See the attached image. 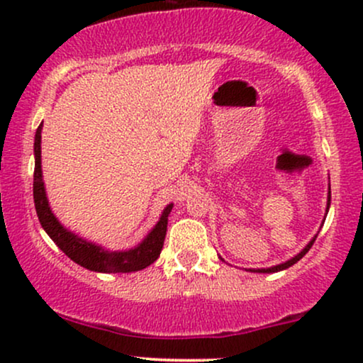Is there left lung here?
Segmentation results:
<instances>
[{
  "label": "left lung",
  "instance_id": "left-lung-1",
  "mask_svg": "<svg viewBox=\"0 0 363 363\" xmlns=\"http://www.w3.org/2000/svg\"><path fill=\"white\" fill-rule=\"evenodd\" d=\"M329 205H331V186H329V189H328V208H326V211L329 210ZM326 220V218H324ZM318 239V235H314V239L311 240L309 244L306 245V247L302 249L301 252L297 254V256H294L291 257V259H289V261H285V262H281V264H277V266H272V268H261V269H251V272H254V273H277V272H281V269H286V268H290L291 264H295V262L297 261H301L303 256H306L307 252H309V249L312 247V244H314V240Z\"/></svg>",
  "mask_w": 363,
  "mask_h": 363
}]
</instances>
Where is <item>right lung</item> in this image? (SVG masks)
Masks as SVG:
<instances>
[{
	"mask_svg": "<svg viewBox=\"0 0 363 363\" xmlns=\"http://www.w3.org/2000/svg\"><path fill=\"white\" fill-rule=\"evenodd\" d=\"M40 131H43V124L37 128L34 141V203L39 222L43 225L44 230L48 232V235L54 240V244L77 264L97 273L140 272V269L152 264L153 261H157L158 256H160L162 247H164L169 213L174 206L172 203L165 206V210L162 211L160 220L152 228V232L135 249H129V251H106L101 245L89 242V240L74 235L68 228L62 227L60 220L54 216L51 206H49L48 196H45L43 169H40Z\"/></svg>",
	"mask_w": 363,
	"mask_h": 363,
	"instance_id": "add662e5",
	"label": "right lung"
}]
</instances>
